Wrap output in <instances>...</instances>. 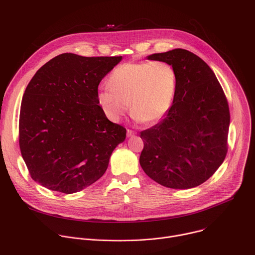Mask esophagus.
Returning <instances> with one entry per match:
<instances>
[{
	"mask_svg": "<svg viewBox=\"0 0 255 255\" xmlns=\"http://www.w3.org/2000/svg\"><path fill=\"white\" fill-rule=\"evenodd\" d=\"M135 134H136L135 131H132V130H130V129L127 130V136H128V137H131V136H133V135H135Z\"/></svg>",
	"mask_w": 255,
	"mask_h": 255,
	"instance_id": "34e87169",
	"label": "esophagus"
}]
</instances>
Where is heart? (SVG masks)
Returning a JSON list of instances; mask_svg holds the SVG:
<instances>
[{
    "label": "heart",
    "mask_w": 255,
    "mask_h": 255,
    "mask_svg": "<svg viewBox=\"0 0 255 255\" xmlns=\"http://www.w3.org/2000/svg\"><path fill=\"white\" fill-rule=\"evenodd\" d=\"M102 86L97 99L105 115L119 121L131 106L132 117L146 125L162 120L170 111L177 92V72L165 61L126 62Z\"/></svg>",
    "instance_id": "heart-1"
}]
</instances>
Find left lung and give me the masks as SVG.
I'll return each instance as SVG.
<instances>
[{"label":"left lung","instance_id":"left-lung-1","mask_svg":"<svg viewBox=\"0 0 255 255\" xmlns=\"http://www.w3.org/2000/svg\"><path fill=\"white\" fill-rule=\"evenodd\" d=\"M170 63L177 72V92L168 114L140 132L139 162L150 178L170 189L202 185L227 154L230 113L213 70L193 52L176 48L147 56Z\"/></svg>","mask_w":255,"mask_h":255}]
</instances>
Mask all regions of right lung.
I'll return each mask as SVG.
<instances>
[{"instance_id":"obj_1","label":"right lung","mask_w":255,"mask_h":255,"mask_svg":"<svg viewBox=\"0 0 255 255\" xmlns=\"http://www.w3.org/2000/svg\"><path fill=\"white\" fill-rule=\"evenodd\" d=\"M121 60L62 53L34 75L21 103L19 144L36 183L74 194L105 173L126 129L106 117L98 87Z\"/></svg>"}]
</instances>
